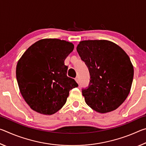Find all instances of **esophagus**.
Listing matches in <instances>:
<instances>
[{
    "instance_id": "1",
    "label": "esophagus",
    "mask_w": 146,
    "mask_h": 146,
    "mask_svg": "<svg viewBox=\"0 0 146 146\" xmlns=\"http://www.w3.org/2000/svg\"><path fill=\"white\" fill-rule=\"evenodd\" d=\"M75 79L76 82L78 84V82H79V80H78V76H76V77Z\"/></svg>"
}]
</instances>
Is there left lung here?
Here are the masks:
<instances>
[{
	"instance_id": "1",
	"label": "left lung",
	"mask_w": 146,
	"mask_h": 146,
	"mask_svg": "<svg viewBox=\"0 0 146 146\" xmlns=\"http://www.w3.org/2000/svg\"><path fill=\"white\" fill-rule=\"evenodd\" d=\"M76 50L91 76L88 88L82 91L86 103L100 113L115 110L131 88L134 69L129 56L117 44L106 40L81 41Z\"/></svg>"
}]
</instances>
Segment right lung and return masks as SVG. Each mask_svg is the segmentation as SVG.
Segmentation results:
<instances>
[{"label": "right lung", "instance_id": "obj_1", "mask_svg": "<svg viewBox=\"0 0 146 146\" xmlns=\"http://www.w3.org/2000/svg\"><path fill=\"white\" fill-rule=\"evenodd\" d=\"M73 44L57 38H44L29 47L19 59L16 76L24 100L35 111L53 115L63 107L69 92L78 87L67 76L64 60Z\"/></svg>", "mask_w": 146, "mask_h": 146}]
</instances>
